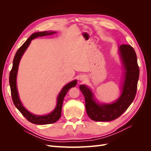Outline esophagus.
Here are the masks:
<instances>
[{"label":"esophagus","mask_w":151,"mask_h":151,"mask_svg":"<svg viewBox=\"0 0 151 151\" xmlns=\"http://www.w3.org/2000/svg\"><path fill=\"white\" fill-rule=\"evenodd\" d=\"M86 79V78H85V77L84 76H81V77H80V80L81 81H84Z\"/></svg>","instance_id":"esophagus-1"}]
</instances>
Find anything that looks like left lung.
Returning a JSON list of instances; mask_svg holds the SVG:
<instances>
[{
	"mask_svg": "<svg viewBox=\"0 0 151 151\" xmlns=\"http://www.w3.org/2000/svg\"><path fill=\"white\" fill-rule=\"evenodd\" d=\"M118 53L123 67V77L121 94L116 101L111 103H99L96 101L94 95L86 85L79 88L86 101L87 114L91 120L96 122H111L124 113L135 97L139 77V67L134 49L129 45H121Z\"/></svg>",
	"mask_w": 151,
	"mask_h": 151,
	"instance_id": "obj_1",
	"label": "left lung"
}]
</instances>
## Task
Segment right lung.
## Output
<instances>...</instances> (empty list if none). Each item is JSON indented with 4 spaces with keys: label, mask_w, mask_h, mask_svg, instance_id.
Returning a JSON list of instances; mask_svg holds the SVG:
<instances>
[{
    "label": "right lung",
    "mask_w": 151,
    "mask_h": 151,
    "mask_svg": "<svg viewBox=\"0 0 151 151\" xmlns=\"http://www.w3.org/2000/svg\"><path fill=\"white\" fill-rule=\"evenodd\" d=\"M57 31H43V32H36L33 34H32L29 38L27 40L24 44L18 49L17 51L14 58L13 60V64L12 68L9 74V84L11 87V96L12 98V101L14 104L15 106L17 108L22 115H23L27 120L30 122L36 125H47L56 122L59 118L61 117V111H62V103L63 101V98L65 96L67 93L71 88H73L76 86L77 81L74 80L71 81L70 83L67 84L63 86V88L61 89L60 92L59 93L57 100V104L53 110L47 115H37L35 114L29 112L28 109H26L25 107L22 104L21 99L19 98V93H18L16 79H17V75L18 68H19V65L21 59L23 55L24 52L27 48H28L29 45H30L31 40H34L38 37H41V36H48L52 35L55 33H56Z\"/></svg>",
    "instance_id": "1"
}]
</instances>
